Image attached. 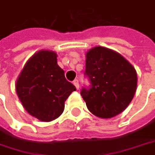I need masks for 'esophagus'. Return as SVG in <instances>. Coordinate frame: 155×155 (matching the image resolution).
Wrapping results in <instances>:
<instances>
[{
	"label": "esophagus",
	"mask_w": 155,
	"mask_h": 155,
	"mask_svg": "<svg viewBox=\"0 0 155 155\" xmlns=\"http://www.w3.org/2000/svg\"><path fill=\"white\" fill-rule=\"evenodd\" d=\"M74 84V86L76 87V89H79V81H78L77 79H75L74 81V82H73Z\"/></svg>",
	"instance_id": "1"
}]
</instances>
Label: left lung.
<instances>
[{
  "mask_svg": "<svg viewBox=\"0 0 155 155\" xmlns=\"http://www.w3.org/2000/svg\"><path fill=\"white\" fill-rule=\"evenodd\" d=\"M85 74L91 88L81 95L88 109L101 118H110L123 112L133 100L137 87L135 67L119 53L95 47L86 53Z\"/></svg>",
  "mask_w": 155,
  "mask_h": 155,
  "instance_id": "obj_1",
  "label": "left lung"
}]
</instances>
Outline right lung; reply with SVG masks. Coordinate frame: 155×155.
Returning <instances> with one entry per match:
<instances>
[{
	"mask_svg": "<svg viewBox=\"0 0 155 155\" xmlns=\"http://www.w3.org/2000/svg\"><path fill=\"white\" fill-rule=\"evenodd\" d=\"M15 87L23 108L43 122L60 117L66 99L76 91L57 64L56 53L51 50H40L27 61Z\"/></svg>",
	"mask_w": 155,
	"mask_h": 155,
	"instance_id": "add662e5",
	"label": "right lung"
}]
</instances>
